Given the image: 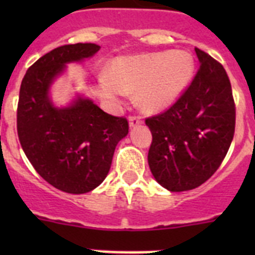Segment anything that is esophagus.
Wrapping results in <instances>:
<instances>
[{
  "instance_id": "obj_1",
  "label": "esophagus",
  "mask_w": 255,
  "mask_h": 255,
  "mask_svg": "<svg viewBox=\"0 0 255 255\" xmlns=\"http://www.w3.org/2000/svg\"><path fill=\"white\" fill-rule=\"evenodd\" d=\"M141 124V119L139 116H130L129 117V125L130 128H134V126Z\"/></svg>"
}]
</instances>
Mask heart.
Masks as SVG:
<instances>
[{
	"label": "heart",
	"instance_id": "1",
	"mask_svg": "<svg viewBox=\"0 0 255 255\" xmlns=\"http://www.w3.org/2000/svg\"><path fill=\"white\" fill-rule=\"evenodd\" d=\"M194 60L184 51H159L120 56L112 61L108 76L98 82L105 100L117 103L128 92H136L145 111H161L172 105L190 82Z\"/></svg>",
	"mask_w": 255,
	"mask_h": 255
}]
</instances>
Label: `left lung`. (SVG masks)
Here are the masks:
<instances>
[{
	"label": "left lung",
	"mask_w": 255,
	"mask_h": 255,
	"mask_svg": "<svg viewBox=\"0 0 255 255\" xmlns=\"http://www.w3.org/2000/svg\"><path fill=\"white\" fill-rule=\"evenodd\" d=\"M199 69L168 110L145 119L152 132L148 163L170 191L195 189L226 157L235 132V102L224 66L195 48Z\"/></svg>",
	"instance_id": "8db88e82"
}]
</instances>
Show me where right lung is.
Returning <instances> with one entry per match:
<instances>
[{
  "label": "right lung",
  "instance_id": "obj_1",
  "mask_svg": "<svg viewBox=\"0 0 255 255\" xmlns=\"http://www.w3.org/2000/svg\"><path fill=\"white\" fill-rule=\"evenodd\" d=\"M94 43L66 44L35 61L22 78L16 126L21 148L40 176L70 194L93 190L107 176L117 143L129 132L125 117L106 114L93 101L78 97L57 108L51 84L69 62L92 57Z\"/></svg>",
  "mask_w": 255,
  "mask_h": 255
}]
</instances>
